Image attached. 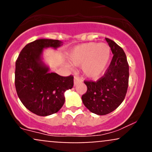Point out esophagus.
Instances as JSON below:
<instances>
[{"label": "esophagus", "mask_w": 152, "mask_h": 152, "mask_svg": "<svg viewBox=\"0 0 152 152\" xmlns=\"http://www.w3.org/2000/svg\"><path fill=\"white\" fill-rule=\"evenodd\" d=\"M74 86H76V85L78 84L79 83H81L82 81L81 79L78 76H75L74 77Z\"/></svg>", "instance_id": "esophagus-1"}]
</instances>
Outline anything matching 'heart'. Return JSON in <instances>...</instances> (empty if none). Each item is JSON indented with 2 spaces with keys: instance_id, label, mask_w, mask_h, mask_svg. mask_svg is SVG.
<instances>
[{
  "instance_id": "heart-1",
  "label": "heart",
  "mask_w": 152,
  "mask_h": 152,
  "mask_svg": "<svg viewBox=\"0 0 152 152\" xmlns=\"http://www.w3.org/2000/svg\"><path fill=\"white\" fill-rule=\"evenodd\" d=\"M111 57V48L106 43H86L70 50L69 58L74 65L81 64L83 74L89 78H98L104 74Z\"/></svg>"
}]
</instances>
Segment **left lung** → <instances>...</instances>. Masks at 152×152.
I'll return each instance as SVG.
<instances>
[{"label":"left lung","instance_id":"8db88e82","mask_svg":"<svg viewBox=\"0 0 152 152\" xmlns=\"http://www.w3.org/2000/svg\"><path fill=\"white\" fill-rule=\"evenodd\" d=\"M106 41L114 54L104 76L98 81H84L87 91L82 102L91 112L106 115L114 111L123 102L129 85V64L124 51L112 40Z\"/></svg>","mask_w":152,"mask_h":152}]
</instances>
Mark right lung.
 <instances>
[{
    "instance_id": "1",
    "label": "right lung",
    "mask_w": 152,
    "mask_h": 152,
    "mask_svg": "<svg viewBox=\"0 0 152 152\" xmlns=\"http://www.w3.org/2000/svg\"><path fill=\"white\" fill-rule=\"evenodd\" d=\"M61 45L58 40H36L23 48L15 61L17 94L26 109L38 116L58 112L65 102L64 92L74 86V76L50 73L42 61L43 48Z\"/></svg>"
}]
</instances>
